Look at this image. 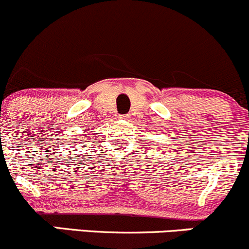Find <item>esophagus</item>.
I'll return each instance as SVG.
<instances>
[{"mask_svg": "<svg viewBox=\"0 0 249 249\" xmlns=\"http://www.w3.org/2000/svg\"><path fill=\"white\" fill-rule=\"evenodd\" d=\"M119 118H120V119H127L129 116H127V114H122V116H119Z\"/></svg>", "mask_w": 249, "mask_h": 249, "instance_id": "1", "label": "esophagus"}]
</instances>
